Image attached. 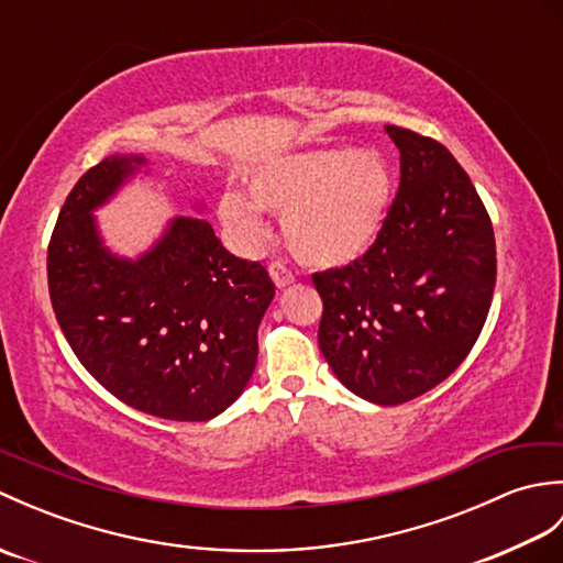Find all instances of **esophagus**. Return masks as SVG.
<instances>
[{"mask_svg": "<svg viewBox=\"0 0 563 563\" xmlns=\"http://www.w3.org/2000/svg\"><path fill=\"white\" fill-rule=\"evenodd\" d=\"M268 273H271V280L278 285V288H288V285L295 283V273L288 266H283V263H271Z\"/></svg>", "mask_w": 563, "mask_h": 563, "instance_id": "esophagus-1", "label": "esophagus"}]
</instances>
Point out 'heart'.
<instances>
[{
	"label": "heart",
	"instance_id": "heart-1",
	"mask_svg": "<svg viewBox=\"0 0 563 563\" xmlns=\"http://www.w3.org/2000/svg\"><path fill=\"white\" fill-rule=\"evenodd\" d=\"M246 194L224 190L222 224L258 246L268 227L261 210L283 214V236L297 261L341 268L363 258L382 234L394 196L387 157L373 147H321L275 157L249 176Z\"/></svg>",
	"mask_w": 563,
	"mask_h": 563
}]
</instances>
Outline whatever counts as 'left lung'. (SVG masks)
I'll use <instances>...</instances> for the list:
<instances>
[{
    "mask_svg": "<svg viewBox=\"0 0 563 563\" xmlns=\"http://www.w3.org/2000/svg\"><path fill=\"white\" fill-rule=\"evenodd\" d=\"M401 181L375 246L314 275L319 349L355 397L394 406L450 377L479 339L496 285L494 227L440 142L387 125Z\"/></svg>",
    "mask_w": 563,
    "mask_h": 563,
    "instance_id": "8db88e82",
    "label": "left lung"
}]
</instances>
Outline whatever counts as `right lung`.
<instances>
[{
  "instance_id": "1",
  "label": "right lung",
  "mask_w": 563,
  "mask_h": 563,
  "mask_svg": "<svg viewBox=\"0 0 563 563\" xmlns=\"http://www.w3.org/2000/svg\"><path fill=\"white\" fill-rule=\"evenodd\" d=\"M137 174H152L145 154H111L59 210L47 246L57 324L89 375L123 404L166 421H210L254 375L275 285L196 214H176L133 258L115 254L93 212Z\"/></svg>"
}]
</instances>
